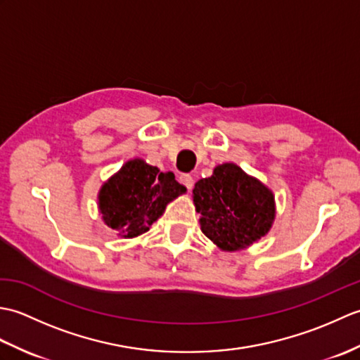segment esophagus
<instances>
[{
	"label": "esophagus",
	"instance_id": "34e87169",
	"mask_svg": "<svg viewBox=\"0 0 360 360\" xmlns=\"http://www.w3.org/2000/svg\"><path fill=\"white\" fill-rule=\"evenodd\" d=\"M179 182L182 186H186L187 190H192V187H193V178H192V174H188V173H182L179 176Z\"/></svg>",
	"mask_w": 360,
	"mask_h": 360
}]
</instances>
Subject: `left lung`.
<instances>
[{
	"label": "left lung",
	"instance_id": "8db88e82",
	"mask_svg": "<svg viewBox=\"0 0 360 360\" xmlns=\"http://www.w3.org/2000/svg\"><path fill=\"white\" fill-rule=\"evenodd\" d=\"M193 201L204 235L224 250L250 246L269 232L275 217L271 190L235 164L218 165L198 181Z\"/></svg>",
	"mask_w": 360,
	"mask_h": 360
}]
</instances>
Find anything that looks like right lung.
<instances>
[{
	"mask_svg": "<svg viewBox=\"0 0 360 360\" xmlns=\"http://www.w3.org/2000/svg\"><path fill=\"white\" fill-rule=\"evenodd\" d=\"M184 192L186 187L176 182L172 172L162 173L158 167L134 159L105 182L98 193V209L106 226L133 238L147 232L167 204Z\"/></svg>",
	"mask_w": 360,
	"mask_h": 360,
	"instance_id": "right-lung-1",
	"label": "right lung"
}]
</instances>
